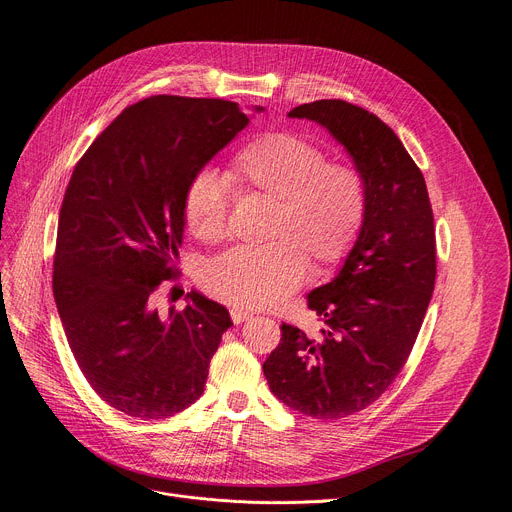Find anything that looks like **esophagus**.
<instances>
[{"mask_svg":"<svg viewBox=\"0 0 512 512\" xmlns=\"http://www.w3.org/2000/svg\"><path fill=\"white\" fill-rule=\"evenodd\" d=\"M230 317H232L234 324L238 326V324H242V321L251 319L253 313H249V311H245V309H240V307H234V309H230Z\"/></svg>","mask_w":512,"mask_h":512,"instance_id":"1","label":"esophagus"}]
</instances>
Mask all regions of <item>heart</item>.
<instances>
[{
  "label": "heart",
  "instance_id": "obj_1",
  "mask_svg": "<svg viewBox=\"0 0 512 512\" xmlns=\"http://www.w3.org/2000/svg\"><path fill=\"white\" fill-rule=\"evenodd\" d=\"M226 179L238 193L272 201L265 236L270 245L236 247L211 261L203 286L211 297L240 309L284 301L309 272L340 261L363 228L367 195L361 174L328 161L311 141L272 132L242 147ZM230 186L209 170L188 182L184 218L203 242H220L228 230Z\"/></svg>",
  "mask_w": 512,
  "mask_h": 512
}]
</instances>
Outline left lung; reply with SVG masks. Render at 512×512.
I'll return each mask as SVG.
<instances>
[{"instance_id":"left-lung-1","label":"left lung","mask_w":512,"mask_h":512,"mask_svg":"<svg viewBox=\"0 0 512 512\" xmlns=\"http://www.w3.org/2000/svg\"><path fill=\"white\" fill-rule=\"evenodd\" d=\"M288 118L324 126L353 157L367 209L338 276L307 294L319 334L282 324L263 373L286 407L342 419L378 400L411 355L436 282L434 213L421 170L375 114L319 99Z\"/></svg>"}]
</instances>
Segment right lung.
<instances>
[{
    "mask_svg": "<svg viewBox=\"0 0 512 512\" xmlns=\"http://www.w3.org/2000/svg\"><path fill=\"white\" fill-rule=\"evenodd\" d=\"M247 124L232 101L153 95L126 107L72 172L53 297L80 371L124 415L164 419L191 407L232 326L224 305L195 290L168 315L153 294L176 276L188 182Z\"/></svg>",
    "mask_w": 512,
    "mask_h": 512,
    "instance_id": "right-lung-1",
    "label": "right lung"
}]
</instances>
